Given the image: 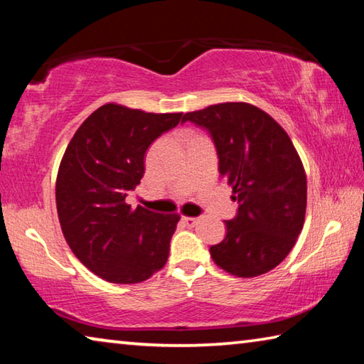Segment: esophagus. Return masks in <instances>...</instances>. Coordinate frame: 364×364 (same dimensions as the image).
<instances>
[{
  "instance_id": "obj_1",
  "label": "esophagus",
  "mask_w": 364,
  "mask_h": 364,
  "mask_svg": "<svg viewBox=\"0 0 364 364\" xmlns=\"http://www.w3.org/2000/svg\"><path fill=\"white\" fill-rule=\"evenodd\" d=\"M183 221H184V225H186V226H196V225H197V221H199V218H194V217H184V218H183Z\"/></svg>"
}]
</instances>
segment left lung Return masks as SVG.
Instances as JSON below:
<instances>
[{
	"label": "left lung",
	"mask_w": 364,
	"mask_h": 364,
	"mask_svg": "<svg viewBox=\"0 0 364 364\" xmlns=\"http://www.w3.org/2000/svg\"><path fill=\"white\" fill-rule=\"evenodd\" d=\"M210 133L220 176L232 188L236 218L210 247L213 262L237 278L278 267L297 242L306 210V175L291 138L273 117L249 102H221L184 114Z\"/></svg>",
	"instance_id": "obj_1"
}]
</instances>
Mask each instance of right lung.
<instances>
[{"instance_id":"right-lung-1","label":"right lung","mask_w":364,"mask_h":364,"mask_svg":"<svg viewBox=\"0 0 364 364\" xmlns=\"http://www.w3.org/2000/svg\"><path fill=\"white\" fill-rule=\"evenodd\" d=\"M181 115L109 102L67 146L56 180L59 223L73 255L104 281L136 284L167 263L180 215L132 208L125 197L144 175L147 147Z\"/></svg>"}]
</instances>
